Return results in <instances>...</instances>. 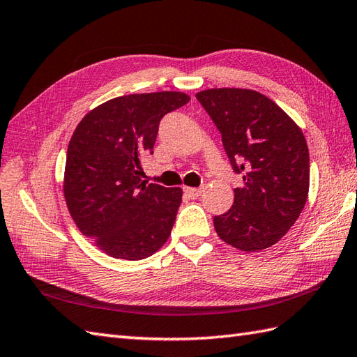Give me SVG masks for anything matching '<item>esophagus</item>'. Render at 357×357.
<instances>
[{"label": "esophagus", "instance_id": "1", "mask_svg": "<svg viewBox=\"0 0 357 357\" xmlns=\"http://www.w3.org/2000/svg\"><path fill=\"white\" fill-rule=\"evenodd\" d=\"M184 192H185V195L188 196V197H192V199H196V197H199L202 195V192H204V188H195V187H184Z\"/></svg>", "mask_w": 357, "mask_h": 357}]
</instances>
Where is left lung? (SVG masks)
<instances>
[{"label":"left lung","instance_id":"1","mask_svg":"<svg viewBox=\"0 0 357 357\" xmlns=\"http://www.w3.org/2000/svg\"><path fill=\"white\" fill-rule=\"evenodd\" d=\"M196 98L243 179V187L234 188L233 206L214 216V229L240 251L266 250L291 229L307 202L310 165L303 130L254 89L211 88Z\"/></svg>","mask_w":357,"mask_h":357}]
</instances>
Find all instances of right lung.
I'll return each instance as SVG.
<instances>
[{
    "mask_svg": "<svg viewBox=\"0 0 357 357\" xmlns=\"http://www.w3.org/2000/svg\"><path fill=\"white\" fill-rule=\"evenodd\" d=\"M188 100L176 91L115 97L73 132L65 202L80 233L114 259H146L167 242L182 190L141 181V161L152 152L161 119Z\"/></svg>",
    "mask_w": 357,
    "mask_h": 357,
    "instance_id": "right-lung-1",
    "label": "right lung"
}]
</instances>
